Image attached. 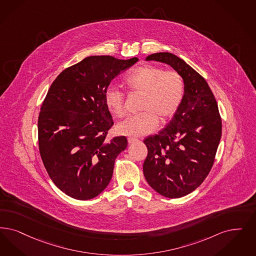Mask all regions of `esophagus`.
<instances>
[{"label":"esophagus","instance_id":"esophagus-1","mask_svg":"<svg viewBox=\"0 0 256 256\" xmlns=\"http://www.w3.org/2000/svg\"><path fill=\"white\" fill-rule=\"evenodd\" d=\"M139 140L137 138H132V137H128V142L130 144L135 143V142H138Z\"/></svg>","mask_w":256,"mask_h":256}]
</instances>
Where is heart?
Instances as JSON below:
<instances>
[{"label": "heart", "instance_id": "b5f03b06", "mask_svg": "<svg viewBox=\"0 0 256 256\" xmlns=\"http://www.w3.org/2000/svg\"><path fill=\"white\" fill-rule=\"evenodd\" d=\"M126 84L132 94L142 95L139 110L143 112L132 116L117 126L119 134L139 137L154 132L159 121L166 123L179 110L184 96L183 77L175 70H166L152 64H144L134 70L126 78ZM108 110L117 118L126 115L124 92L108 88L104 93Z\"/></svg>", "mask_w": 256, "mask_h": 256}]
</instances>
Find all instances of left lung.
<instances>
[{
    "mask_svg": "<svg viewBox=\"0 0 256 256\" xmlns=\"http://www.w3.org/2000/svg\"><path fill=\"white\" fill-rule=\"evenodd\" d=\"M146 61L170 64L184 79V96L168 124L144 140L143 164L148 184L159 194L180 198L195 190L210 174L222 135L214 95L204 77L172 53L159 52Z\"/></svg>",
    "mask_w": 256,
    "mask_h": 256,
    "instance_id": "obj_1",
    "label": "left lung"
}]
</instances>
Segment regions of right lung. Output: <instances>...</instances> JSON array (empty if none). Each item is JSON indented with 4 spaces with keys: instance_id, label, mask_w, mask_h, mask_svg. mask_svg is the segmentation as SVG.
Listing matches in <instances>:
<instances>
[{
    "instance_id": "right-lung-1",
    "label": "right lung",
    "mask_w": 256,
    "mask_h": 256,
    "mask_svg": "<svg viewBox=\"0 0 256 256\" xmlns=\"http://www.w3.org/2000/svg\"><path fill=\"white\" fill-rule=\"evenodd\" d=\"M138 58L90 56L57 76L42 104L38 143L53 183L77 200H90L110 184L124 136L108 140L112 117L104 93L114 77Z\"/></svg>"
}]
</instances>
